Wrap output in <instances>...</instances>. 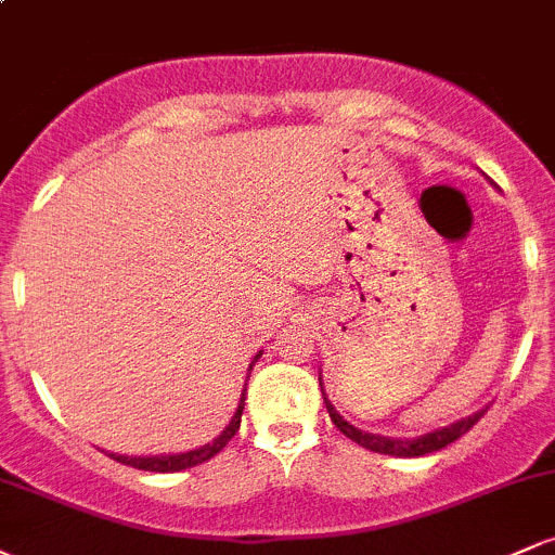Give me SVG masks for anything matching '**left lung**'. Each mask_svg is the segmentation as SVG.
<instances>
[{
    "label": "left lung",
    "instance_id": "left-lung-1",
    "mask_svg": "<svg viewBox=\"0 0 555 555\" xmlns=\"http://www.w3.org/2000/svg\"><path fill=\"white\" fill-rule=\"evenodd\" d=\"M321 380V393H323V404H326L328 415H331V423L339 428L344 436L352 438L354 443H360L362 449H371L375 454H388V456H404V460H410V456H425V454H433V451H441L443 446L454 443L456 438H462L464 433H467L477 420L482 417V412L488 410H477L473 415L456 420V423L446 425V428H436L430 433H423V436L417 438H388V436H378V433H365L360 428H354L352 423H347L339 412H336V406L331 404V399L326 397V388H323V378Z\"/></svg>",
    "mask_w": 555,
    "mask_h": 555
}]
</instances>
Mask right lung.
Instances as JSON below:
<instances>
[{"label":"right lung","mask_w":555,"mask_h":555,"mask_svg":"<svg viewBox=\"0 0 555 555\" xmlns=\"http://www.w3.org/2000/svg\"><path fill=\"white\" fill-rule=\"evenodd\" d=\"M260 354H263V352H258L256 358H253L250 367H247V378H250L253 365H256V362L260 360ZM245 386H247V384H245ZM245 393H247V388H242L240 404H237V410H234L232 420H229L227 428L221 430L219 436L214 438V441L197 446V449L180 451V454H156V456H125V454H109V451H106V454H109L114 462L130 464V467H135V469H145V473H180V469H190V467H195V464L208 462V460H211V456L219 454V451L224 449V446H227L229 441H232L234 433L240 430L242 410H245Z\"/></svg>","instance_id":"1"}]
</instances>
